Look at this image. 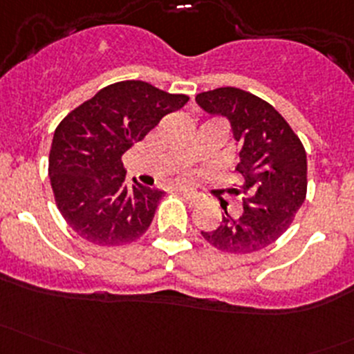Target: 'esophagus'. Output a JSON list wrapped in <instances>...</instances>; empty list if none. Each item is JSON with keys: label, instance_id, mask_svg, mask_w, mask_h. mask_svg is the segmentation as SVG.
I'll list each match as a JSON object with an SVG mask.
<instances>
[{"label": "esophagus", "instance_id": "34e87169", "mask_svg": "<svg viewBox=\"0 0 354 354\" xmlns=\"http://www.w3.org/2000/svg\"><path fill=\"white\" fill-rule=\"evenodd\" d=\"M180 195H181V197H183L185 200H188V203H190V205H197V203L200 202L198 195L192 194V192H188V190H180Z\"/></svg>", "mask_w": 354, "mask_h": 354}]
</instances>
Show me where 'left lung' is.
<instances>
[{"instance_id":"1","label":"left lung","mask_w":354,"mask_h":354,"mask_svg":"<svg viewBox=\"0 0 354 354\" xmlns=\"http://www.w3.org/2000/svg\"><path fill=\"white\" fill-rule=\"evenodd\" d=\"M205 113L227 118L240 147L236 171L243 185V212L202 236L221 252L253 253L272 245L291 226L306 197V152L299 138L269 102L236 87H221L195 97Z\"/></svg>"}]
</instances>
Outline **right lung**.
<instances>
[{
    "label": "right lung",
    "mask_w": 354,
    "mask_h": 354,
    "mask_svg": "<svg viewBox=\"0 0 354 354\" xmlns=\"http://www.w3.org/2000/svg\"><path fill=\"white\" fill-rule=\"evenodd\" d=\"M188 95L142 80L101 88L58 124L49 152L56 205L68 226L99 246L131 243L151 226L162 190L128 187L121 156Z\"/></svg>",
    "instance_id": "right-lung-1"
}]
</instances>
